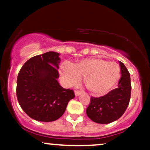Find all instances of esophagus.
<instances>
[{
    "mask_svg": "<svg viewBox=\"0 0 150 150\" xmlns=\"http://www.w3.org/2000/svg\"><path fill=\"white\" fill-rule=\"evenodd\" d=\"M80 94H81V92L80 91H77V90L75 91V95L76 96V97H78V96H80Z\"/></svg>",
    "mask_w": 150,
    "mask_h": 150,
    "instance_id": "obj_1",
    "label": "esophagus"
}]
</instances>
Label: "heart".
I'll use <instances>...</instances> for the list:
<instances>
[{
  "mask_svg": "<svg viewBox=\"0 0 150 150\" xmlns=\"http://www.w3.org/2000/svg\"><path fill=\"white\" fill-rule=\"evenodd\" d=\"M120 70L115 62L99 58L82 59L73 65L65 62L61 67V77L67 85H75L85 77L87 89L95 96L106 94L113 88L120 77Z\"/></svg>",
  "mask_w": 150,
  "mask_h": 150,
  "instance_id": "1",
  "label": "heart"
}]
</instances>
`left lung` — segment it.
Masks as SVG:
<instances>
[{
    "instance_id": "1",
    "label": "left lung",
    "mask_w": 150,
    "mask_h": 150,
    "mask_svg": "<svg viewBox=\"0 0 150 150\" xmlns=\"http://www.w3.org/2000/svg\"><path fill=\"white\" fill-rule=\"evenodd\" d=\"M120 77L118 87L100 97H91L86 110L87 116L97 123L106 124L120 118L128 107L131 94V82L128 69L119 61Z\"/></svg>"
}]
</instances>
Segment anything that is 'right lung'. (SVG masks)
<instances>
[{
	"instance_id": "add662e5",
	"label": "right lung",
	"mask_w": 150,
	"mask_h": 150,
	"mask_svg": "<svg viewBox=\"0 0 150 150\" xmlns=\"http://www.w3.org/2000/svg\"><path fill=\"white\" fill-rule=\"evenodd\" d=\"M59 53L49 51L34 56L22 65L17 79L16 94L23 111L32 119L51 122L63 116L73 89L58 83Z\"/></svg>"
}]
</instances>
